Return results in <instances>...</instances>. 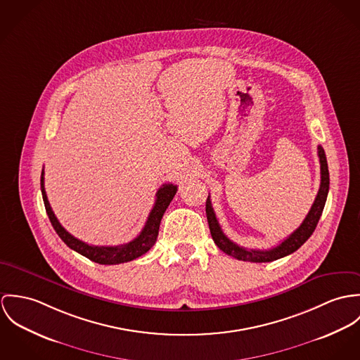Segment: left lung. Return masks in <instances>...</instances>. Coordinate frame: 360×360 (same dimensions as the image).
Segmentation results:
<instances>
[{
    "label": "left lung",
    "instance_id": "left-lung-1",
    "mask_svg": "<svg viewBox=\"0 0 360 360\" xmlns=\"http://www.w3.org/2000/svg\"><path fill=\"white\" fill-rule=\"evenodd\" d=\"M318 156L320 161V188L318 192V196L314 201L308 215L305 217L304 222L300 225L298 229H295L288 238L283 240L276 247L271 250H248L244 247H240L232 240L228 239L225 233L222 232L214 208L211 205L210 196L207 198L205 202V214H207V221L210 226V232L214 243L226 252L228 255H232L233 258L240 259V261H250V262H271L276 261L279 258H283L285 255L292 254L297 251L307 240L311 238L314 231L316 229V225L319 222L320 215L323 212L326 200H327V193H328V186H330V176H328V167H327V160H326V153L321 146H318Z\"/></svg>",
    "mask_w": 360,
    "mask_h": 360
}]
</instances>
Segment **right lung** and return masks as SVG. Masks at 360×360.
Instances as JSON below:
<instances>
[{"label": "right lung", "instance_id": "1", "mask_svg": "<svg viewBox=\"0 0 360 360\" xmlns=\"http://www.w3.org/2000/svg\"><path fill=\"white\" fill-rule=\"evenodd\" d=\"M176 191H178L176 185H172V184H164L161 186L156 193L155 205L148 217V221H146L142 232L132 241L121 244V245H109V247L92 245V244L84 243L77 238H75L59 224L58 218L55 217V214L49 205L46 193H45L44 169L41 172V193H42V200H44V205H45L48 218H49L53 229L56 231L59 238L65 241V244L68 247H70L72 250L77 251L81 255L86 257L88 259H91L96 264H101V265H116V264L128 262V261H132V259L143 255L145 252H148L155 245V243L158 240L161 218H162L167 207L169 205L171 200L174 199Z\"/></svg>", "mask_w": 360, "mask_h": 360}]
</instances>
